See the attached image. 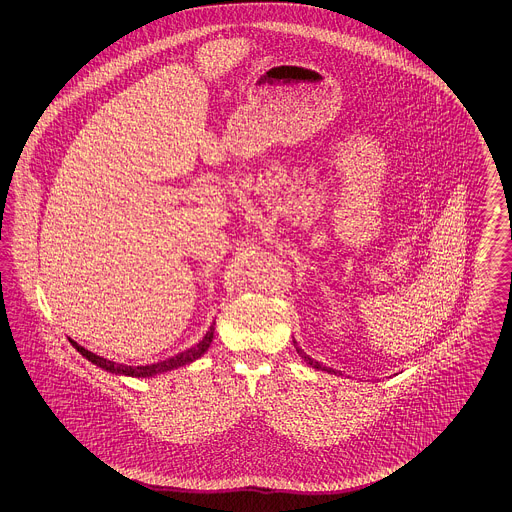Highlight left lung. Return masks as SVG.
<instances>
[{"instance_id":"1","label":"left lung","mask_w":512,"mask_h":512,"mask_svg":"<svg viewBox=\"0 0 512 512\" xmlns=\"http://www.w3.org/2000/svg\"><path fill=\"white\" fill-rule=\"evenodd\" d=\"M297 353H299V355H301V357H303V359H305V361H307V365H311V366H313V368H318V370H328V368H326V366H322V365H320V363H317V361H313V359H311V357H307V355H305V353H303V351H301V349H297ZM328 372H332V370H328Z\"/></svg>"}]
</instances>
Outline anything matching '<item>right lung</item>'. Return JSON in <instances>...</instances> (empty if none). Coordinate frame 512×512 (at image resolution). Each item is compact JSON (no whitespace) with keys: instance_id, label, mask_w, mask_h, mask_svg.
Returning <instances> with one entry per match:
<instances>
[{"instance_id":"1","label":"right lung","mask_w":512,"mask_h":512,"mask_svg":"<svg viewBox=\"0 0 512 512\" xmlns=\"http://www.w3.org/2000/svg\"><path fill=\"white\" fill-rule=\"evenodd\" d=\"M213 332H215V328L211 326V330L205 334V338L199 341L195 347H190L188 351H182V353H178L176 357H171V359H167V361H161V363H155V365L144 366H128L121 365V363H113V361H107V359L99 357L96 353H92V351L84 349V347H82V345H78L76 341H69L73 343V347L78 351V353H82L88 361H92L94 365L101 366L103 370H109V372H113V374L134 376V378H149V376H155V374L167 372V370L178 368V366L188 365V363H192L195 359H199V357L209 349V345H211V341H213Z\"/></svg>"}]
</instances>
